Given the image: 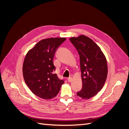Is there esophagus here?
Masks as SVG:
<instances>
[{"instance_id":"obj_1","label":"esophagus","mask_w":129,"mask_h":129,"mask_svg":"<svg viewBox=\"0 0 129 129\" xmlns=\"http://www.w3.org/2000/svg\"><path fill=\"white\" fill-rule=\"evenodd\" d=\"M67 81L69 82H72V81H73V79L72 77H69V78H68V79H67Z\"/></svg>"}]
</instances>
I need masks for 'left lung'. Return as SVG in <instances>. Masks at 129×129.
Returning <instances> with one entry per match:
<instances>
[{
    "label": "left lung",
    "instance_id": "obj_1",
    "mask_svg": "<svg viewBox=\"0 0 129 129\" xmlns=\"http://www.w3.org/2000/svg\"><path fill=\"white\" fill-rule=\"evenodd\" d=\"M80 55L82 88L77 95L88 100L95 96L105 82L107 61L100 47L90 38L81 35L69 39Z\"/></svg>",
    "mask_w": 129,
    "mask_h": 129
}]
</instances>
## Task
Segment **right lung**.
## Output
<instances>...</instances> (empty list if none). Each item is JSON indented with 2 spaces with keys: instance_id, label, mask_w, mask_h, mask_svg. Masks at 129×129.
I'll return each instance as SVG.
<instances>
[{
  "instance_id": "obj_1",
  "label": "right lung",
  "mask_w": 129,
  "mask_h": 129,
  "mask_svg": "<svg viewBox=\"0 0 129 129\" xmlns=\"http://www.w3.org/2000/svg\"><path fill=\"white\" fill-rule=\"evenodd\" d=\"M66 39L50 38L43 39L27 52L22 66L23 76L32 92L46 100L55 97L63 80L54 74L53 58L56 50Z\"/></svg>"
}]
</instances>
